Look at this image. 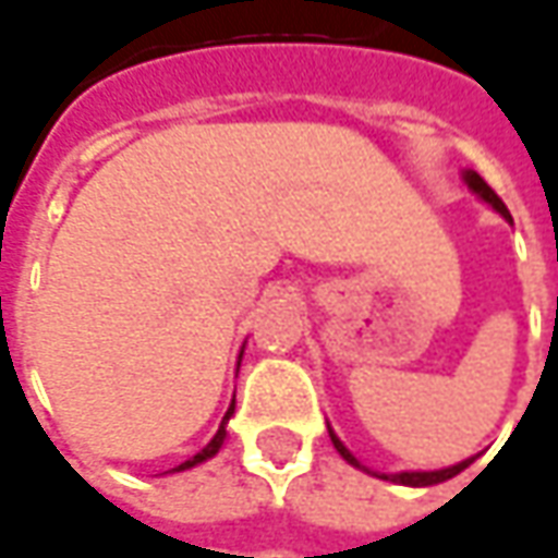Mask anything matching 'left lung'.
I'll return each mask as SVG.
<instances>
[{"instance_id": "obj_1", "label": "left lung", "mask_w": 558, "mask_h": 558, "mask_svg": "<svg viewBox=\"0 0 558 558\" xmlns=\"http://www.w3.org/2000/svg\"><path fill=\"white\" fill-rule=\"evenodd\" d=\"M462 181H465V186L472 190L474 196L481 199V203H487V206H494L512 225V215H509V208L502 206V199H499L497 193L487 186V181L477 174V171H462ZM327 434H330V444H333V449L350 462V465H355V469H362V472H368L355 456H352L350 449L343 447V440L327 427ZM474 462V456L472 459H465V462H459V465H449V469H440V472H397V474H377V472H368V474H375V477H380V481H393V484H402V487H430V484H444V481H449V477H456L459 472H465L469 465Z\"/></svg>"}]
</instances>
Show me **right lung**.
Listing matches in <instances>:
<instances>
[{
  "instance_id": "obj_1",
  "label": "right lung",
  "mask_w": 558,
  "mask_h": 558,
  "mask_svg": "<svg viewBox=\"0 0 558 558\" xmlns=\"http://www.w3.org/2000/svg\"><path fill=\"white\" fill-rule=\"evenodd\" d=\"M231 415H233V400H231V409H228V415H225V422H221V427H218V434H215V437H211L206 447L199 449V452H196L193 459H186V462H181V465H178V469H171V472H186V469H193V465H199V462L211 459V456H215L218 449L225 447V440H228V422H231Z\"/></svg>"
}]
</instances>
